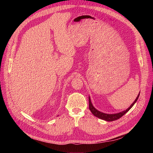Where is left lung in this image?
<instances>
[{"label":"left lung","mask_w":153,"mask_h":153,"mask_svg":"<svg viewBox=\"0 0 153 153\" xmlns=\"http://www.w3.org/2000/svg\"><path fill=\"white\" fill-rule=\"evenodd\" d=\"M139 95H140V93L138 94V96L137 97L136 100H135V101L131 104V105L129 106V107L126 110L123 111V112H119V113H117V114H105V113H103V112H100V111H98V110H96L93 105H92L91 103V99L90 98H89V109L91 111V112L92 113V114H93L94 116L98 117L101 119H103V120H105V121H115V120H117L119 118H121L123 115H124L125 114H126L127 112H128V111L131 109V108L132 107V106L134 105V104H135L136 103V101H137L138 97H139Z\"/></svg>","instance_id":"8db88e82"}]
</instances>
